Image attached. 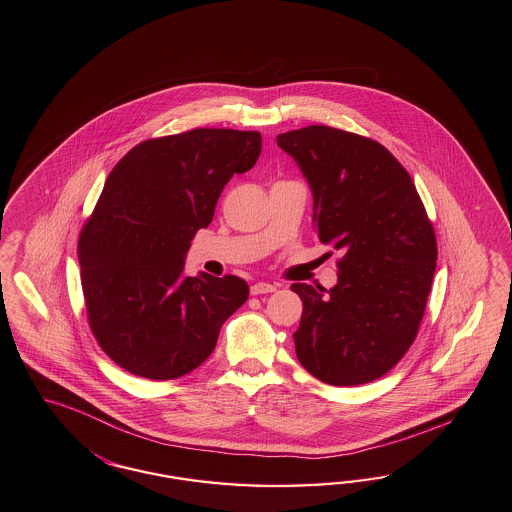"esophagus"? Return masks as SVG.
Here are the masks:
<instances>
[{
    "mask_svg": "<svg viewBox=\"0 0 512 512\" xmlns=\"http://www.w3.org/2000/svg\"><path fill=\"white\" fill-rule=\"evenodd\" d=\"M272 291H276V286L266 284V282H259V284L251 286V295H263V293H272Z\"/></svg>",
    "mask_w": 512,
    "mask_h": 512,
    "instance_id": "34e87169",
    "label": "esophagus"
}]
</instances>
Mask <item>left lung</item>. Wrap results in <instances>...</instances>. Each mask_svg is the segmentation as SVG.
<instances>
[{"label":"left lung","mask_w":512,"mask_h":512,"mask_svg":"<svg viewBox=\"0 0 512 512\" xmlns=\"http://www.w3.org/2000/svg\"><path fill=\"white\" fill-rule=\"evenodd\" d=\"M305 175L322 244L343 253L331 289L293 284L303 368L335 387L379 379L415 341L427 307L436 236L408 171L383 144L308 125L276 137Z\"/></svg>","instance_id":"1"}]
</instances>
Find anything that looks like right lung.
Returning <instances> with one entry per match:
<instances>
[{
	"instance_id": "add662e5",
	"label": "right lung",
	"mask_w": 512,
	"mask_h": 512,
	"mask_svg": "<svg viewBox=\"0 0 512 512\" xmlns=\"http://www.w3.org/2000/svg\"><path fill=\"white\" fill-rule=\"evenodd\" d=\"M259 154V131L192 129L137 144L110 171L78 253L89 328L120 368L183 377L246 303L242 278L184 276V257L225 184Z\"/></svg>"
}]
</instances>
